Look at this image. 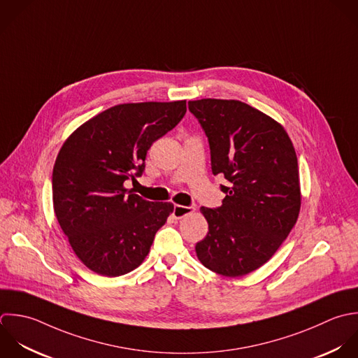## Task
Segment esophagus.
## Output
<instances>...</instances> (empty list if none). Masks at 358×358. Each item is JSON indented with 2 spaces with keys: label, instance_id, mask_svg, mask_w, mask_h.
<instances>
[{
  "label": "esophagus",
  "instance_id": "esophagus-1",
  "mask_svg": "<svg viewBox=\"0 0 358 358\" xmlns=\"http://www.w3.org/2000/svg\"><path fill=\"white\" fill-rule=\"evenodd\" d=\"M195 210L194 206H182V205H174V209H173V216L176 219H181L189 213H192Z\"/></svg>",
  "mask_w": 358,
  "mask_h": 358
}]
</instances>
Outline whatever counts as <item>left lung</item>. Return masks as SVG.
<instances>
[{"mask_svg": "<svg viewBox=\"0 0 358 358\" xmlns=\"http://www.w3.org/2000/svg\"><path fill=\"white\" fill-rule=\"evenodd\" d=\"M188 108L208 136L212 173L229 181L222 206L201 208L209 231L196 257L222 276H244L273 257L299 219L297 155L278 121L243 101L201 99Z\"/></svg>", "mask_w": 358, "mask_h": 358, "instance_id": "1", "label": "left lung"}]
</instances>
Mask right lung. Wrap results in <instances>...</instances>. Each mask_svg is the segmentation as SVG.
<instances>
[{
	"mask_svg": "<svg viewBox=\"0 0 358 358\" xmlns=\"http://www.w3.org/2000/svg\"><path fill=\"white\" fill-rule=\"evenodd\" d=\"M187 101L125 103L82 124L64 142L52 169L57 220L75 255L108 278L138 268L174 209L127 189L145 170L152 143L185 115Z\"/></svg>",
	"mask_w": 358,
	"mask_h": 358,
	"instance_id": "add662e5",
	"label": "right lung"
}]
</instances>
